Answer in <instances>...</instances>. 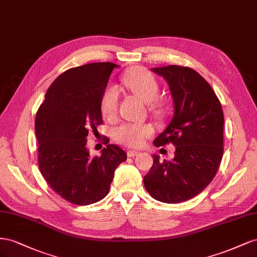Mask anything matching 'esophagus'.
Returning <instances> with one entry per match:
<instances>
[{
	"instance_id": "34e87169",
	"label": "esophagus",
	"mask_w": 257,
	"mask_h": 257,
	"mask_svg": "<svg viewBox=\"0 0 257 257\" xmlns=\"http://www.w3.org/2000/svg\"><path fill=\"white\" fill-rule=\"evenodd\" d=\"M127 154H128V157H135V156L139 155V152L138 151H129Z\"/></svg>"
}]
</instances>
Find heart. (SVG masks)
Wrapping results in <instances>:
<instances>
[{
    "label": "heart",
    "mask_w": 257,
    "mask_h": 257,
    "mask_svg": "<svg viewBox=\"0 0 257 257\" xmlns=\"http://www.w3.org/2000/svg\"><path fill=\"white\" fill-rule=\"evenodd\" d=\"M123 86L143 101L148 102L150 111L155 115L164 113V103L157 99L159 93V82L156 76L149 70L143 68H134L121 77ZM119 92L116 86H107L100 98L101 112L106 118H112L116 115L118 106ZM154 133L148 123H123L114 131L115 140L131 148H139Z\"/></svg>",
    "instance_id": "heart-1"
}]
</instances>
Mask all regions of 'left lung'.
<instances>
[{
  "label": "left lung",
  "instance_id": "left-lung-1",
  "mask_svg": "<svg viewBox=\"0 0 257 257\" xmlns=\"http://www.w3.org/2000/svg\"><path fill=\"white\" fill-rule=\"evenodd\" d=\"M153 71L166 78L174 101L173 118L154 145L177 148L171 161L154 155L144 186L154 199L179 203L201 193L215 177L224 152L223 108L210 84L192 68Z\"/></svg>",
  "mask_w": 257,
  "mask_h": 257
}]
</instances>
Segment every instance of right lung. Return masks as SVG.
I'll return each instance as SVG.
<instances>
[{"label":"right lung","instance_id":"obj_1","mask_svg":"<svg viewBox=\"0 0 257 257\" xmlns=\"http://www.w3.org/2000/svg\"><path fill=\"white\" fill-rule=\"evenodd\" d=\"M117 67L94 62L67 70L50 85L36 112L40 171L51 189L77 206L103 199L116 168L127 159L106 137L101 156L90 157L86 148L88 130L103 123L100 98Z\"/></svg>","mask_w":257,"mask_h":257}]
</instances>
